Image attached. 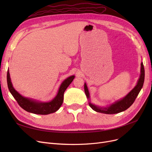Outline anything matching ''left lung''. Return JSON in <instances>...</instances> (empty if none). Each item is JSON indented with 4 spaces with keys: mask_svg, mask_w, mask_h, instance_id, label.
<instances>
[{
    "mask_svg": "<svg viewBox=\"0 0 152 152\" xmlns=\"http://www.w3.org/2000/svg\"><path fill=\"white\" fill-rule=\"evenodd\" d=\"M145 80V69L143 63H141V74L140 76V79L137 82L136 86L134 87V89H132L129 93L125 97L122 99L118 100L114 103H112L111 105L107 107H98L97 105H95L93 103H91V102H89V104L90 107L94 111L105 113V114H115L122 112L124 110H127L128 108H129L131 106L134 102L136 98H137V95L140 92L141 88L143 86ZM84 91L87 99L89 100L90 96L88 89L86 84H84Z\"/></svg>",
    "mask_w": 152,
    "mask_h": 152,
    "instance_id": "1",
    "label": "left lung"
}]
</instances>
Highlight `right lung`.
Listing matches in <instances>:
<instances>
[{
  "label": "right lung",
  "instance_id": "right-lung-1",
  "mask_svg": "<svg viewBox=\"0 0 152 152\" xmlns=\"http://www.w3.org/2000/svg\"><path fill=\"white\" fill-rule=\"evenodd\" d=\"M74 78L75 76L72 75L68 77L66 79L64 80L59 87L56 97L50 102H40L23 97L20 93H18V92H17L12 86L9 70H7V82L9 90L13 97L16 100L18 104L26 112L39 115H48L54 113L61 107L63 102L64 93L69 85L72 83Z\"/></svg>",
  "mask_w": 152,
  "mask_h": 152
}]
</instances>
